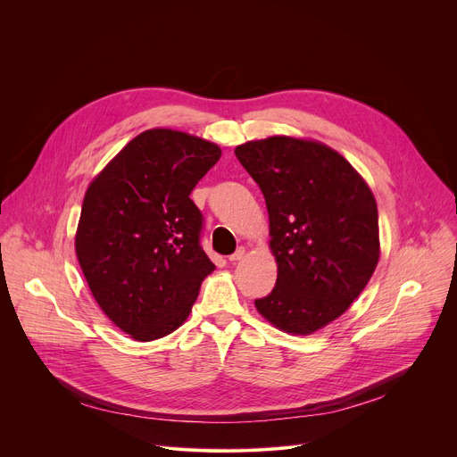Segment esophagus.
<instances>
[{
  "instance_id": "34e87169",
  "label": "esophagus",
  "mask_w": 457,
  "mask_h": 457,
  "mask_svg": "<svg viewBox=\"0 0 457 457\" xmlns=\"http://www.w3.org/2000/svg\"><path fill=\"white\" fill-rule=\"evenodd\" d=\"M243 257H245V248H238L235 253L229 255V261H231V262H237V261H241Z\"/></svg>"
}]
</instances>
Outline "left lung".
I'll use <instances>...</instances> for the list:
<instances>
[{
    "mask_svg": "<svg viewBox=\"0 0 457 457\" xmlns=\"http://www.w3.org/2000/svg\"><path fill=\"white\" fill-rule=\"evenodd\" d=\"M265 196L272 293L255 300L278 329L309 335L339 319L379 259L378 207L353 166L317 140L269 137L235 148Z\"/></svg>",
    "mask_w": 457,
    "mask_h": 457,
    "instance_id": "obj_1",
    "label": "left lung"
}]
</instances>
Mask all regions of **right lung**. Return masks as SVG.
<instances>
[{"label":"right lung","instance_id":"obj_1","mask_svg":"<svg viewBox=\"0 0 457 457\" xmlns=\"http://www.w3.org/2000/svg\"><path fill=\"white\" fill-rule=\"evenodd\" d=\"M220 155L200 137L148 129L87 188L76 233L79 265L94 300L135 341L178 329L214 270L190 192Z\"/></svg>","mask_w":457,"mask_h":457}]
</instances>
